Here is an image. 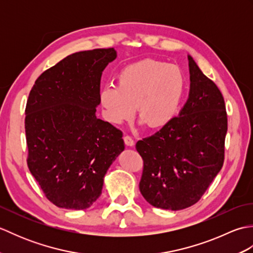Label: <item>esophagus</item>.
<instances>
[{"label":"esophagus","instance_id":"obj_1","mask_svg":"<svg viewBox=\"0 0 253 253\" xmlns=\"http://www.w3.org/2000/svg\"><path fill=\"white\" fill-rule=\"evenodd\" d=\"M124 141H125V144L128 147H133L135 146V141H133V139L129 136H125L124 137Z\"/></svg>","mask_w":253,"mask_h":253}]
</instances>
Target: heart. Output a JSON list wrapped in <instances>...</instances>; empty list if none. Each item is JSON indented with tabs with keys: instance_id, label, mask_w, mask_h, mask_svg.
Instances as JSON below:
<instances>
[{
	"instance_id": "heart-1",
	"label": "heart",
	"mask_w": 253,
	"mask_h": 253,
	"mask_svg": "<svg viewBox=\"0 0 253 253\" xmlns=\"http://www.w3.org/2000/svg\"><path fill=\"white\" fill-rule=\"evenodd\" d=\"M184 74L175 65L142 60L118 74L117 87L106 85L99 93L105 121L121 125L135 114L150 128L169 124L178 112L185 93Z\"/></svg>"
}]
</instances>
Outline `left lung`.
I'll list each match as a JSON object with an SVG mask.
<instances>
[{"label":"left lung","mask_w":253,"mask_h":253,"mask_svg":"<svg viewBox=\"0 0 253 253\" xmlns=\"http://www.w3.org/2000/svg\"><path fill=\"white\" fill-rule=\"evenodd\" d=\"M189 96L178 116L136 143L139 189L151 206L178 211L200 200L224 163L227 114L217 85L188 55Z\"/></svg>","instance_id":"8db88e82"}]
</instances>
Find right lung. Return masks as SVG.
I'll list each match as a JSON object with an SVG mask.
<instances>
[{
    "label": "right lung",
    "instance_id": "add662e5",
    "mask_svg": "<svg viewBox=\"0 0 253 253\" xmlns=\"http://www.w3.org/2000/svg\"><path fill=\"white\" fill-rule=\"evenodd\" d=\"M116 56L113 47L74 53L42 73L29 93L27 164L58 208L92 206L125 149L123 132L95 116L102 73Z\"/></svg>",
    "mask_w": 253,
    "mask_h": 253
}]
</instances>
